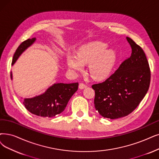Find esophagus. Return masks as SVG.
<instances>
[{"mask_svg": "<svg viewBox=\"0 0 159 159\" xmlns=\"http://www.w3.org/2000/svg\"><path fill=\"white\" fill-rule=\"evenodd\" d=\"M79 87H80V89H83L87 87V85L84 84V83H81L79 85Z\"/></svg>", "mask_w": 159, "mask_h": 159, "instance_id": "esophagus-1", "label": "esophagus"}]
</instances>
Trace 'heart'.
Returning a JSON list of instances; mask_svg holds the SVG:
<instances>
[{
  "instance_id": "1",
  "label": "heart",
  "mask_w": 159,
  "mask_h": 159,
  "mask_svg": "<svg viewBox=\"0 0 159 159\" xmlns=\"http://www.w3.org/2000/svg\"><path fill=\"white\" fill-rule=\"evenodd\" d=\"M107 47V43L102 42L88 43L79 49L77 57L68 55V66L72 70L81 71L84 64L89 63V70L92 77L104 79L110 74L116 60V52L106 49Z\"/></svg>"
}]
</instances>
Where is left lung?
<instances>
[{"mask_svg": "<svg viewBox=\"0 0 159 159\" xmlns=\"http://www.w3.org/2000/svg\"><path fill=\"white\" fill-rule=\"evenodd\" d=\"M132 49L130 57L104 81L92 85L94 107L100 115L115 119L128 116L141 102L151 81L149 62L142 48L126 37Z\"/></svg>", "mask_w": 159, "mask_h": 159, "instance_id": "left-lung-1", "label": "left lung"}]
</instances>
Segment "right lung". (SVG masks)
I'll return each instance as SVG.
<instances>
[{"instance_id":"1","label":"right lung","mask_w":159,"mask_h":159,"mask_svg":"<svg viewBox=\"0 0 159 159\" xmlns=\"http://www.w3.org/2000/svg\"><path fill=\"white\" fill-rule=\"evenodd\" d=\"M35 40V38L27 39L19 46L14 55L12 65L20 55ZM10 76L12 78L11 74ZM78 89V83L55 84L39 96L24 99L23 104L25 108L34 115L43 117H52L65 110L69 100Z\"/></svg>"}]
</instances>
